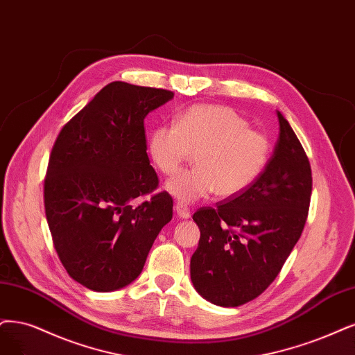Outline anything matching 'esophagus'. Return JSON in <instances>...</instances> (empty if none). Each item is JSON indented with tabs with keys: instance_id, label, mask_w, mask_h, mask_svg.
Here are the masks:
<instances>
[{
	"instance_id": "obj_1",
	"label": "esophagus",
	"mask_w": 355,
	"mask_h": 355,
	"mask_svg": "<svg viewBox=\"0 0 355 355\" xmlns=\"http://www.w3.org/2000/svg\"><path fill=\"white\" fill-rule=\"evenodd\" d=\"M174 211L177 212V216H178V218H181V219H189V218L191 216L189 206L182 205V203H177V205L174 206Z\"/></svg>"
}]
</instances>
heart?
I'll list each match as a JSON object with an SVG mask.
<instances>
[{"instance_id":"heart-1","label":"heart","mask_w":355,"mask_h":355,"mask_svg":"<svg viewBox=\"0 0 355 355\" xmlns=\"http://www.w3.org/2000/svg\"><path fill=\"white\" fill-rule=\"evenodd\" d=\"M148 150L155 166L173 175L191 153L196 168L166 181L175 199L190 203L216 194L235 198L263 174L272 155L270 140L243 115L222 105H193L174 125H157L149 136Z\"/></svg>"}]
</instances>
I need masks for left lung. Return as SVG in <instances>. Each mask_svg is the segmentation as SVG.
Here are the masks:
<instances>
[{
	"instance_id": "8db88e82",
	"label": "left lung",
	"mask_w": 355,
	"mask_h": 355,
	"mask_svg": "<svg viewBox=\"0 0 355 355\" xmlns=\"http://www.w3.org/2000/svg\"><path fill=\"white\" fill-rule=\"evenodd\" d=\"M279 137L268 166L235 198L193 215L200 230L190 260L193 286L220 307L254 300L278 277L303 232L311 169L294 130L278 111Z\"/></svg>"
}]
</instances>
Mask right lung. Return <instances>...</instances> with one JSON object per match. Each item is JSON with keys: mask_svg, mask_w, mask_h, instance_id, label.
<instances>
[{"mask_svg": "<svg viewBox=\"0 0 355 355\" xmlns=\"http://www.w3.org/2000/svg\"><path fill=\"white\" fill-rule=\"evenodd\" d=\"M173 98L165 89L112 82L62 127L52 148L44 190L48 227L65 270L92 291L133 282L173 218L166 191L131 205L157 187L144 118Z\"/></svg>", "mask_w": 355, "mask_h": 355, "instance_id": "obj_1", "label": "right lung"}]
</instances>
